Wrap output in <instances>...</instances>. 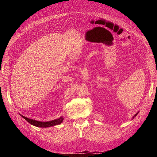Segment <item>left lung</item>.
Listing matches in <instances>:
<instances>
[{
    "label": "left lung",
    "mask_w": 157,
    "mask_h": 157,
    "mask_svg": "<svg viewBox=\"0 0 157 157\" xmlns=\"http://www.w3.org/2000/svg\"><path fill=\"white\" fill-rule=\"evenodd\" d=\"M138 113H139V112H137V113L136 114V115H134V117H132V119H133V118H134V117H136V115H137V114H138Z\"/></svg>",
    "instance_id": "left-lung-1"
}]
</instances>
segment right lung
Masks as SVG:
<instances>
[{
    "label": "right lung",
    "mask_w": 157,
    "mask_h": 157,
    "mask_svg": "<svg viewBox=\"0 0 157 157\" xmlns=\"http://www.w3.org/2000/svg\"><path fill=\"white\" fill-rule=\"evenodd\" d=\"M24 119H25L29 124L36 126V127H40V128H47V127H51L53 126L56 125H58L60 124L61 123H62L63 121V118L61 116L59 118H57V119H54L53 121H47V122H41V121H38L36 120H33L31 119V118H29L27 117H25V116H23L20 115Z\"/></svg>",
    "instance_id": "add662e5"
}]
</instances>
